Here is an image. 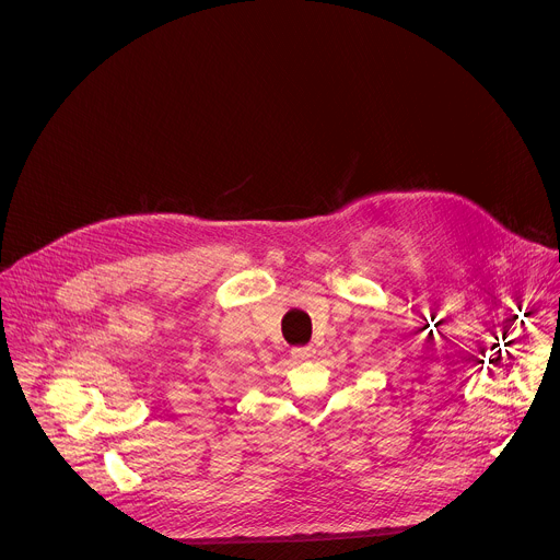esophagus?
<instances>
[{
	"instance_id": "obj_1",
	"label": "esophagus",
	"mask_w": 560,
	"mask_h": 560,
	"mask_svg": "<svg viewBox=\"0 0 560 560\" xmlns=\"http://www.w3.org/2000/svg\"><path fill=\"white\" fill-rule=\"evenodd\" d=\"M314 348L312 346H303V348H294L292 350V357L296 359V361H305V359H312L314 357Z\"/></svg>"
}]
</instances>
